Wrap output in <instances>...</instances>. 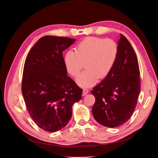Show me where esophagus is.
Returning <instances> with one entry per match:
<instances>
[{
  "label": "esophagus",
  "mask_w": 158,
  "mask_h": 158,
  "mask_svg": "<svg viewBox=\"0 0 158 158\" xmlns=\"http://www.w3.org/2000/svg\"><path fill=\"white\" fill-rule=\"evenodd\" d=\"M89 92V90L88 89H83V90H82V95L83 96H85L86 94H88Z\"/></svg>",
  "instance_id": "obj_1"
}]
</instances>
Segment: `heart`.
Segmentation results:
<instances>
[{
	"mask_svg": "<svg viewBox=\"0 0 158 158\" xmlns=\"http://www.w3.org/2000/svg\"><path fill=\"white\" fill-rule=\"evenodd\" d=\"M118 48L112 39L90 36L85 38L64 56L67 72L76 77L83 69L86 70L77 78L81 87L94 85L98 79H105L112 70L117 58Z\"/></svg>",
	"mask_w": 158,
	"mask_h": 158,
	"instance_id": "obj_1",
	"label": "heart"
}]
</instances>
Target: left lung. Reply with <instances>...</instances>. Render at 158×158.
I'll use <instances>...</instances> for the list:
<instances>
[{
	"label": "left lung",
	"instance_id": "left-lung-1",
	"mask_svg": "<svg viewBox=\"0 0 158 158\" xmlns=\"http://www.w3.org/2000/svg\"><path fill=\"white\" fill-rule=\"evenodd\" d=\"M118 52L110 73L92 91L95 97L92 114L107 127H118L133 113L140 91L139 64L128 40L120 34Z\"/></svg>",
	"mask_w": 158,
	"mask_h": 158
}]
</instances>
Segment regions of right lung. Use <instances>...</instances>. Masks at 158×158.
Wrapping results in <instances>:
<instances>
[{
	"instance_id": "obj_1",
	"label": "right lung",
	"mask_w": 158,
	"mask_h": 158,
	"mask_svg": "<svg viewBox=\"0 0 158 158\" xmlns=\"http://www.w3.org/2000/svg\"><path fill=\"white\" fill-rule=\"evenodd\" d=\"M76 40L45 36L25 61L22 92L27 111L36 125L48 132L61 129L72 117V106L82 89L69 76L62 52Z\"/></svg>"
}]
</instances>
